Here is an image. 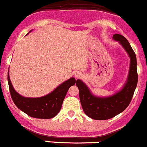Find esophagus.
Masks as SVG:
<instances>
[{
  "label": "esophagus",
  "mask_w": 147,
  "mask_h": 147,
  "mask_svg": "<svg viewBox=\"0 0 147 147\" xmlns=\"http://www.w3.org/2000/svg\"><path fill=\"white\" fill-rule=\"evenodd\" d=\"M79 76V75H76V77H78Z\"/></svg>",
  "instance_id": "1"
}]
</instances>
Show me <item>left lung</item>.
Returning a JSON list of instances; mask_svg holds the SVG:
<instances>
[{"instance_id": "8db88e82", "label": "left lung", "mask_w": 147, "mask_h": 147, "mask_svg": "<svg viewBox=\"0 0 147 147\" xmlns=\"http://www.w3.org/2000/svg\"><path fill=\"white\" fill-rule=\"evenodd\" d=\"M113 39L118 41L128 53L131 63L126 84L122 90L108 97H97L92 94L86 85L78 79L76 86L79 90V98L85 114L92 119L97 121L113 118L126 109L132 100L138 82L136 69V57L134 50L125 37L119 34L113 35Z\"/></svg>"}]
</instances>
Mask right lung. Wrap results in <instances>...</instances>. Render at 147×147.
I'll list each match as a JSON object with an SVG mask.
<instances>
[{
  "label": "right lung",
  "mask_w": 147,
  "mask_h": 147,
  "mask_svg": "<svg viewBox=\"0 0 147 147\" xmlns=\"http://www.w3.org/2000/svg\"><path fill=\"white\" fill-rule=\"evenodd\" d=\"M8 82L11 98L18 108L32 118L50 119L59 113L68 89L76 82L74 78H71L51 93L38 98L24 97L19 94L13 88L8 74Z\"/></svg>",
  "instance_id": "add662e5"
}]
</instances>
